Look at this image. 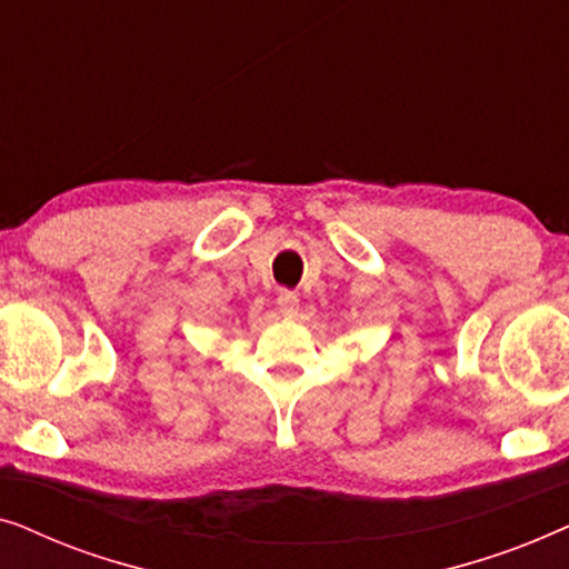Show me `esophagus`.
<instances>
[{"label":"esophagus","mask_w":569,"mask_h":569,"mask_svg":"<svg viewBox=\"0 0 569 569\" xmlns=\"http://www.w3.org/2000/svg\"><path fill=\"white\" fill-rule=\"evenodd\" d=\"M277 306H279V313H282L284 318H292V316H298L300 298L292 290H279Z\"/></svg>","instance_id":"34e87169"}]
</instances>
